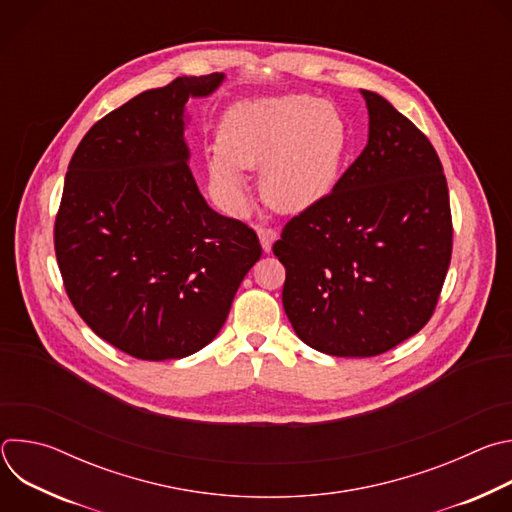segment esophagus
Listing matches in <instances>:
<instances>
[{
    "mask_svg": "<svg viewBox=\"0 0 512 512\" xmlns=\"http://www.w3.org/2000/svg\"><path fill=\"white\" fill-rule=\"evenodd\" d=\"M257 235H259V241H261L263 251L269 253L271 247H273V241H275V237H277L275 231L269 229V227H259V229H257Z\"/></svg>",
    "mask_w": 512,
    "mask_h": 512,
    "instance_id": "obj_1",
    "label": "esophagus"
}]
</instances>
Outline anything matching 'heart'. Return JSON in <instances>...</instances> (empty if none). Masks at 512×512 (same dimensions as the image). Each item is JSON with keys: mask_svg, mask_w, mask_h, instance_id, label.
<instances>
[{"mask_svg": "<svg viewBox=\"0 0 512 512\" xmlns=\"http://www.w3.org/2000/svg\"><path fill=\"white\" fill-rule=\"evenodd\" d=\"M346 148L340 113L310 95H281L235 105L216 133L208 160L212 192L233 214L249 204L241 170H259L263 200L302 212L330 194Z\"/></svg>", "mask_w": 512, "mask_h": 512, "instance_id": "heart-1", "label": "heart"}]
</instances>
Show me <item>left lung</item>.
<instances>
[{"instance_id": "1", "label": "left lung", "mask_w": 512, "mask_h": 512, "mask_svg": "<svg viewBox=\"0 0 512 512\" xmlns=\"http://www.w3.org/2000/svg\"><path fill=\"white\" fill-rule=\"evenodd\" d=\"M367 148L273 245L283 308L308 346L377 356L431 318L452 259L444 168L429 139L385 97L360 91Z\"/></svg>"}]
</instances>
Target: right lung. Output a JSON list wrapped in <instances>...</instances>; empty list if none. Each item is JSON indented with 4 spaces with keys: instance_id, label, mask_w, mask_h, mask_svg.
<instances>
[{
    "instance_id": "obj_1",
    "label": "right lung",
    "mask_w": 512,
    "mask_h": 512,
    "mask_svg": "<svg viewBox=\"0 0 512 512\" xmlns=\"http://www.w3.org/2000/svg\"><path fill=\"white\" fill-rule=\"evenodd\" d=\"M225 75L180 77L97 121L72 156L54 223L66 294L87 326L141 360L184 358L221 332L261 257L188 166L186 101Z\"/></svg>"
}]
</instances>
